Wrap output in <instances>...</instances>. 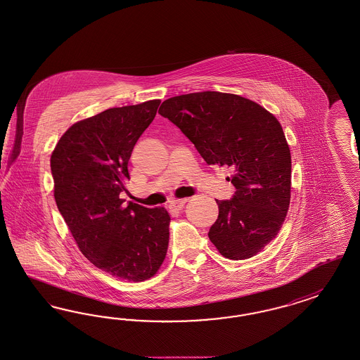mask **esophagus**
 Listing matches in <instances>:
<instances>
[{
    "label": "esophagus",
    "instance_id": "obj_1",
    "mask_svg": "<svg viewBox=\"0 0 360 360\" xmlns=\"http://www.w3.org/2000/svg\"><path fill=\"white\" fill-rule=\"evenodd\" d=\"M187 202H188V199L187 198L175 199V200H172V202H170V206H169V207H170L172 210H182V209H184V206L186 205Z\"/></svg>",
    "mask_w": 360,
    "mask_h": 360
}]
</instances>
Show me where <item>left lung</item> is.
<instances>
[{
  "mask_svg": "<svg viewBox=\"0 0 360 360\" xmlns=\"http://www.w3.org/2000/svg\"><path fill=\"white\" fill-rule=\"evenodd\" d=\"M158 112L209 165L234 173L236 195L215 199L219 215L209 231L211 243L233 261L257 255L278 236L291 198V153L279 121L251 99L219 91L172 97Z\"/></svg>",
  "mask_w": 360,
  "mask_h": 360,
  "instance_id": "obj_1",
  "label": "left lung"
}]
</instances>
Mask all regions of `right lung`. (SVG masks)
<instances>
[{
    "label": "right lung",
    "instance_id": "obj_1",
    "mask_svg": "<svg viewBox=\"0 0 360 360\" xmlns=\"http://www.w3.org/2000/svg\"><path fill=\"white\" fill-rule=\"evenodd\" d=\"M161 99L112 108L72 124L50 157L54 199L81 252L96 267L129 282L158 273L169 246L170 215L120 193L127 163Z\"/></svg>",
    "mask_w": 360,
    "mask_h": 360
}]
</instances>
